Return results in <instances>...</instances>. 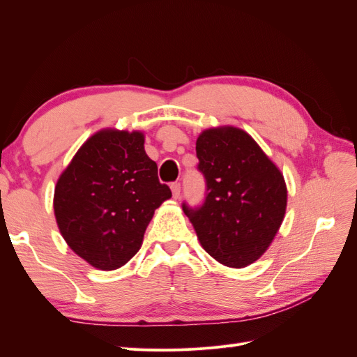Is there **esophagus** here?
<instances>
[{"label": "esophagus", "mask_w": 357, "mask_h": 357, "mask_svg": "<svg viewBox=\"0 0 357 357\" xmlns=\"http://www.w3.org/2000/svg\"><path fill=\"white\" fill-rule=\"evenodd\" d=\"M180 183L178 181H174L171 183V190H172V197H174L176 199L180 197Z\"/></svg>", "instance_id": "34e87169"}]
</instances>
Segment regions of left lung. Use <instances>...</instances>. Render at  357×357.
Returning a JSON list of instances; mask_svg holds the SVG:
<instances>
[{"label": "left lung", "mask_w": 357, "mask_h": 357, "mask_svg": "<svg viewBox=\"0 0 357 357\" xmlns=\"http://www.w3.org/2000/svg\"><path fill=\"white\" fill-rule=\"evenodd\" d=\"M197 156L205 197L197 207L183 202V211L215 261L231 268L253 264L283 222V174L250 135L232 126L204 131Z\"/></svg>", "instance_id": "1"}]
</instances>
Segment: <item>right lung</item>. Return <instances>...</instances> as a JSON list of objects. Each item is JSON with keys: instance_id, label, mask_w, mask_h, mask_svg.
Segmentation results:
<instances>
[{"instance_id": "right-lung-1", "label": "right lung", "mask_w": 357, "mask_h": 357, "mask_svg": "<svg viewBox=\"0 0 357 357\" xmlns=\"http://www.w3.org/2000/svg\"><path fill=\"white\" fill-rule=\"evenodd\" d=\"M168 198L171 190L144 152L143 134L104 129L62 172L53 208L73 252L110 271L139 250L155 210Z\"/></svg>"}]
</instances>
